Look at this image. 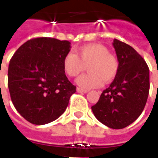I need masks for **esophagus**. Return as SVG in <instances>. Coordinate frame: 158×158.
Wrapping results in <instances>:
<instances>
[{"instance_id": "obj_1", "label": "esophagus", "mask_w": 158, "mask_h": 158, "mask_svg": "<svg viewBox=\"0 0 158 158\" xmlns=\"http://www.w3.org/2000/svg\"><path fill=\"white\" fill-rule=\"evenodd\" d=\"M77 91L79 93H87L89 90H87V89H81V88H77Z\"/></svg>"}]
</instances>
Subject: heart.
<instances>
[{"mask_svg": "<svg viewBox=\"0 0 158 158\" xmlns=\"http://www.w3.org/2000/svg\"><path fill=\"white\" fill-rule=\"evenodd\" d=\"M87 64H89L88 67L89 73L80 76L76 81L85 89L101 87L104 81L112 82L118 73V59L102 44L83 45L77 49L76 53L68 52L62 62L64 71L70 77L79 75Z\"/></svg>", "mask_w": 158, "mask_h": 158, "instance_id": "heart-1", "label": "heart"}]
</instances>
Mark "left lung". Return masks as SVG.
<instances>
[{"label":"left lung","mask_w":158,"mask_h":158,"mask_svg":"<svg viewBox=\"0 0 158 158\" xmlns=\"http://www.w3.org/2000/svg\"><path fill=\"white\" fill-rule=\"evenodd\" d=\"M113 45L118 73L91 109L102 123L119 129L135 122L144 110L149 95L150 73L145 60L133 47L117 39Z\"/></svg>","instance_id":"obj_1"}]
</instances>
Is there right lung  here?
<instances>
[{
	"label": "right lung",
	"instance_id": "add662e5",
	"mask_svg": "<svg viewBox=\"0 0 158 158\" xmlns=\"http://www.w3.org/2000/svg\"><path fill=\"white\" fill-rule=\"evenodd\" d=\"M70 42L40 37L25 42L10 60L11 99L20 115L33 124L54 121L65 112L76 86L65 74L62 62Z\"/></svg>",
	"mask_w": 158,
	"mask_h": 158
}]
</instances>
